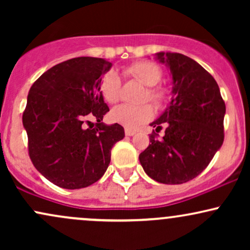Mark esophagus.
<instances>
[{"mask_svg":"<svg viewBox=\"0 0 250 250\" xmlns=\"http://www.w3.org/2000/svg\"><path fill=\"white\" fill-rule=\"evenodd\" d=\"M135 134H136V131L133 130V129H125V135H127V136H133Z\"/></svg>","mask_w":250,"mask_h":250,"instance_id":"1","label":"esophagus"}]
</instances>
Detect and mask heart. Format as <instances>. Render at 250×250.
Listing matches in <instances>:
<instances>
[{"mask_svg": "<svg viewBox=\"0 0 250 250\" xmlns=\"http://www.w3.org/2000/svg\"><path fill=\"white\" fill-rule=\"evenodd\" d=\"M125 74L147 87L145 101H150L157 108L165 107L170 93L166 85L160 84L163 77V70L157 63L151 61H140L133 63L125 69ZM100 90L108 103H116L121 99L122 83L115 70H109L102 76ZM154 109L150 104L143 105H117L110 111L111 121L119 123L128 129H135L153 119Z\"/></svg>", "mask_w": 250, "mask_h": 250, "instance_id": "heart-1", "label": "heart"}]
</instances>
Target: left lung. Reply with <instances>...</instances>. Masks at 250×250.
I'll use <instances>...</instances> for the list:
<instances>
[{
	"mask_svg": "<svg viewBox=\"0 0 250 250\" xmlns=\"http://www.w3.org/2000/svg\"><path fill=\"white\" fill-rule=\"evenodd\" d=\"M173 76L170 104L156 121V132L166 125L165 136L140 154L143 170L165 185H181L195 179L207 168L225 139L226 104L219 85L202 65L179 53H157Z\"/></svg>",
	"mask_w": 250,
	"mask_h": 250,
	"instance_id": "obj_1",
	"label": "left lung"
}]
</instances>
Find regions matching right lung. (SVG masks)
<instances>
[{
    "instance_id": "right-lung-1",
    "label": "right lung",
    "mask_w": 250,
    "mask_h": 250,
    "mask_svg": "<svg viewBox=\"0 0 250 250\" xmlns=\"http://www.w3.org/2000/svg\"><path fill=\"white\" fill-rule=\"evenodd\" d=\"M110 67L104 59L75 57L54 65L31 85L22 116L29 157L59 187L80 189L99 181L111 148L125 137L119 123L102 122L109 108L100 83Z\"/></svg>"
}]
</instances>
